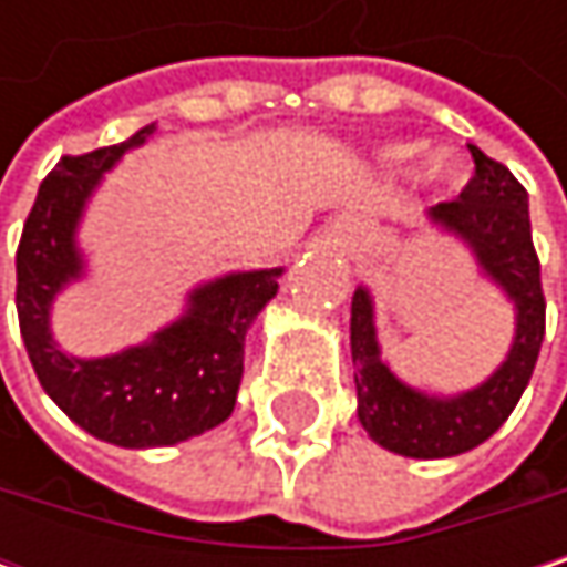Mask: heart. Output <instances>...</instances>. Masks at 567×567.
<instances>
[{"label":"heart","instance_id":"heart-1","mask_svg":"<svg viewBox=\"0 0 567 567\" xmlns=\"http://www.w3.org/2000/svg\"><path fill=\"white\" fill-rule=\"evenodd\" d=\"M410 157H413V147H406V144L391 151V161H396V164H403V161H410ZM430 173H433L436 179H453V176H456V167H453V164H450L446 157H440V161H433Z\"/></svg>","mask_w":567,"mask_h":567}]
</instances>
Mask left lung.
<instances>
[{"label": "left lung", "mask_w": 567, "mask_h": 567, "mask_svg": "<svg viewBox=\"0 0 567 567\" xmlns=\"http://www.w3.org/2000/svg\"><path fill=\"white\" fill-rule=\"evenodd\" d=\"M470 154L476 173L456 199L436 203L430 219L456 233L476 252L486 276L512 298L515 341L506 364L470 394L443 400L416 394L381 361L368 291L358 288L351 301V358L358 368L354 388L361 426L381 446L413 460L456 456L489 440L515 410L545 338V291L532 243L528 193L506 164L486 157L473 144Z\"/></svg>", "instance_id": "obj_1"}]
</instances>
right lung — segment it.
<instances>
[{"label": "right lung", "instance_id": "add662e5", "mask_svg": "<svg viewBox=\"0 0 567 567\" xmlns=\"http://www.w3.org/2000/svg\"><path fill=\"white\" fill-rule=\"evenodd\" d=\"M154 127L131 141L61 157L39 186L16 252V308L39 384L91 436L117 446H171L219 426L239 394L246 331L279 291L282 269L236 272L189 295V311L154 341L111 358L78 361L58 351L49 308L58 288L81 276L74 226L84 199L114 161L141 147Z\"/></svg>", "mask_w": 567, "mask_h": 567}]
</instances>
